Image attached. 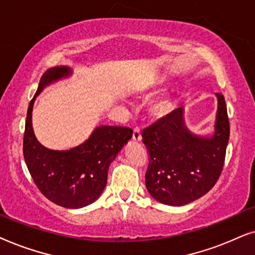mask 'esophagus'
Wrapping results in <instances>:
<instances>
[{"label": "esophagus", "instance_id": "obj_1", "mask_svg": "<svg viewBox=\"0 0 255 255\" xmlns=\"http://www.w3.org/2000/svg\"><path fill=\"white\" fill-rule=\"evenodd\" d=\"M133 140L135 142H140L142 140V136H141V129L140 128H134V131H133Z\"/></svg>", "mask_w": 255, "mask_h": 255}]
</instances>
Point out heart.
<instances>
[{"label": "heart", "instance_id": "obj_1", "mask_svg": "<svg viewBox=\"0 0 255 255\" xmlns=\"http://www.w3.org/2000/svg\"><path fill=\"white\" fill-rule=\"evenodd\" d=\"M172 110V104L171 101L167 99V98H163V99H159L154 104V106L151 108L152 114L155 117L162 118L165 117V115L169 114Z\"/></svg>", "mask_w": 255, "mask_h": 255}]
</instances>
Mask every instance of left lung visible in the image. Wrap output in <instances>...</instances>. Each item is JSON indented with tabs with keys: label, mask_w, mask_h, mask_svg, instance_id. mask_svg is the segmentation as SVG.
Listing matches in <instances>:
<instances>
[{
	"label": "left lung",
	"mask_w": 255,
	"mask_h": 255,
	"mask_svg": "<svg viewBox=\"0 0 255 255\" xmlns=\"http://www.w3.org/2000/svg\"><path fill=\"white\" fill-rule=\"evenodd\" d=\"M215 131L197 135L188 129L183 107L145 128L143 143L149 151L145 186L152 198L165 205L182 206L201 198L222 174L230 124L224 96L217 93Z\"/></svg>",
	"instance_id": "1"
}]
</instances>
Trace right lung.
I'll return each mask as SVG.
<instances>
[{
    "label": "right lung",
    "mask_w": 255,
    "mask_h": 255,
    "mask_svg": "<svg viewBox=\"0 0 255 255\" xmlns=\"http://www.w3.org/2000/svg\"><path fill=\"white\" fill-rule=\"evenodd\" d=\"M70 76L72 70L69 66H54L40 78L26 113L23 155L35 184L49 201L63 208L80 209L92 204L103 193L108 168L130 140L133 130L127 127L99 126L86 141L69 150L44 147L32 128L36 97L46 86Z\"/></svg>",
    "instance_id": "right-lung-1"
}]
</instances>
